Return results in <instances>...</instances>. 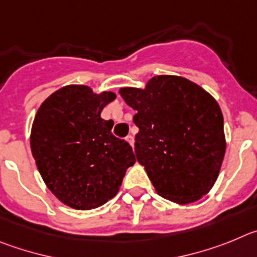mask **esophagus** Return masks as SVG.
<instances>
[{"instance_id":"esophagus-1","label":"esophagus","mask_w":257,"mask_h":257,"mask_svg":"<svg viewBox=\"0 0 257 257\" xmlns=\"http://www.w3.org/2000/svg\"><path fill=\"white\" fill-rule=\"evenodd\" d=\"M125 140H126V142H129V145H131V146L134 145V137H133V136H131V134H129Z\"/></svg>"}]
</instances>
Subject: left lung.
I'll list each match as a JSON object with an SVG mask.
<instances>
[{"label":"left lung","mask_w":257,"mask_h":257,"mask_svg":"<svg viewBox=\"0 0 257 257\" xmlns=\"http://www.w3.org/2000/svg\"><path fill=\"white\" fill-rule=\"evenodd\" d=\"M119 93L137 111L134 152L157 195L177 203L206 195L225 154L223 114L214 97L175 75H157L145 89Z\"/></svg>","instance_id":"8db88e82"}]
</instances>
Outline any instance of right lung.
<instances>
[{"instance_id":"right-lung-1","label":"right lung","mask_w":257,"mask_h":257,"mask_svg":"<svg viewBox=\"0 0 257 257\" xmlns=\"http://www.w3.org/2000/svg\"><path fill=\"white\" fill-rule=\"evenodd\" d=\"M114 100L112 92L66 85L34 117L31 149L37 168L48 189L73 209H96L111 200L136 163L131 145L111 133L114 121L101 117Z\"/></svg>"}]
</instances>
